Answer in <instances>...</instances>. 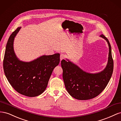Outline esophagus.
Instances as JSON below:
<instances>
[{"instance_id": "obj_1", "label": "esophagus", "mask_w": 121, "mask_h": 121, "mask_svg": "<svg viewBox=\"0 0 121 121\" xmlns=\"http://www.w3.org/2000/svg\"><path fill=\"white\" fill-rule=\"evenodd\" d=\"M64 58H65V55L63 54H61L60 55V60L63 59H64Z\"/></svg>"}]
</instances>
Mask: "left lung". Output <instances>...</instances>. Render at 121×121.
I'll return each instance as SVG.
<instances>
[{
  "label": "left lung",
  "mask_w": 121,
  "mask_h": 121,
  "mask_svg": "<svg viewBox=\"0 0 121 121\" xmlns=\"http://www.w3.org/2000/svg\"><path fill=\"white\" fill-rule=\"evenodd\" d=\"M108 42L109 47L108 62L102 71L95 73L87 72L69 60L61 62L63 69V78L68 93L78 100H88L97 96L103 91L113 72V61L111 46L108 39L102 34L100 36Z\"/></svg>",
  "instance_id": "left-lung-1"
}]
</instances>
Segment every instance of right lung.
<instances>
[{"instance_id":"right-lung-1","label":"right lung","mask_w":121,"mask_h":121,"mask_svg":"<svg viewBox=\"0 0 121 121\" xmlns=\"http://www.w3.org/2000/svg\"><path fill=\"white\" fill-rule=\"evenodd\" d=\"M21 27L10 35L3 59L5 77L13 88L20 94L35 97L45 91L54 68L60 62V54L43 55L30 62L17 58L13 50L15 37Z\"/></svg>"}]
</instances>
